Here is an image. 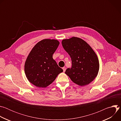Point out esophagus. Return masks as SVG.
I'll return each mask as SVG.
<instances>
[{"label": "esophagus", "mask_w": 121, "mask_h": 121, "mask_svg": "<svg viewBox=\"0 0 121 121\" xmlns=\"http://www.w3.org/2000/svg\"><path fill=\"white\" fill-rule=\"evenodd\" d=\"M62 69H63V72H65V70H66V68H65V67H64L62 68Z\"/></svg>", "instance_id": "esophagus-1"}]
</instances>
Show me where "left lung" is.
Instances as JSON below:
<instances>
[{
    "mask_svg": "<svg viewBox=\"0 0 121 121\" xmlns=\"http://www.w3.org/2000/svg\"><path fill=\"white\" fill-rule=\"evenodd\" d=\"M62 44L72 61L71 68H67L65 73L80 86L90 83L99 70V60L92 48L83 40L75 37L63 40Z\"/></svg>",
    "mask_w": 121,
    "mask_h": 121,
    "instance_id": "1",
    "label": "left lung"
}]
</instances>
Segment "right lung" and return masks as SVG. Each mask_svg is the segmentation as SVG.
I'll use <instances>...</instances> for the list:
<instances>
[{"instance_id": "add662e5", "label": "right lung", "mask_w": 121, "mask_h": 121, "mask_svg": "<svg viewBox=\"0 0 121 121\" xmlns=\"http://www.w3.org/2000/svg\"><path fill=\"white\" fill-rule=\"evenodd\" d=\"M59 44L54 39H43L31 50L26 60L24 71L28 80L39 88H45L63 71L53 58Z\"/></svg>"}]
</instances>
